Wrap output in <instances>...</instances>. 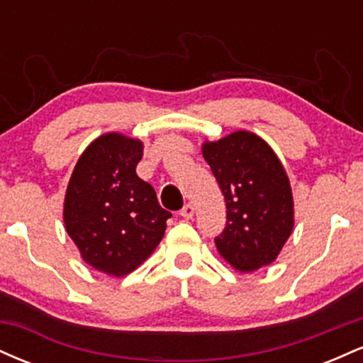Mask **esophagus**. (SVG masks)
<instances>
[{
	"label": "esophagus",
	"instance_id": "esophagus-1",
	"mask_svg": "<svg viewBox=\"0 0 363 363\" xmlns=\"http://www.w3.org/2000/svg\"><path fill=\"white\" fill-rule=\"evenodd\" d=\"M182 216V218H186V220H189V218H193V215H194V206L191 205V203H187V205H184L182 206V210H181V213H179Z\"/></svg>",
	"mask_w": 363,
	"mask_h": 363
}]
</instances>
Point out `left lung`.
Listing matches in <instances>:
<instances>
[{
  "instance_id": "8db88e82",
  "label": "left lung",
  "mask_w": 363,
  "mask_h": 363,
  "mask_svg": "<svg viewBox=\"0 0 363 363\" xmlns=\"http://www.w3.org/2000/svg\"><path fill=\"white\" fill-rule=\"evenodd\" d=\"M203 157L227 205V223L215 237L218 252L244 273L272 264L294 228V199L281 162L249 131L206 141Z\"/></svg>"
}]
</instances>
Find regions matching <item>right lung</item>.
Here are the masks:
<instances>
[{
  "mask_svg": "<svg viewBox=\"0 0 363 363\" xmlns=\"http://www.w3.org/2000/svg\"><path fill=\"white\" fill-rule=\"evenodd\" d=\"M141 157V141L104 135L78 158L66 189V232L91 268L112 277L138 268L172 216L158 205L155 189L136 176Z\"/></svg>",
  "mask_w": 363,
  "mask_h": 363,
  "instance_id": "1",
  "label": "right lung"
}]
</instances>
